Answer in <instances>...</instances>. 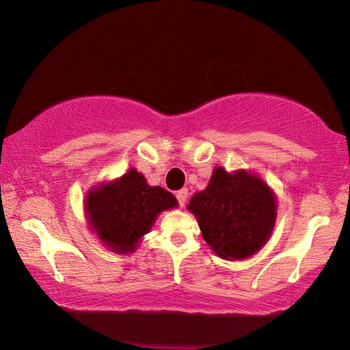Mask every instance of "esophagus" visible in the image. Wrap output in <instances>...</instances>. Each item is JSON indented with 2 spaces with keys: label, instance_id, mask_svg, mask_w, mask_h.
Wrapping results in <instances>:
<instances>
[{
  "label": "esophagus",
  "instance_id": "esophagus-1",
  "mask_svg": "<svg viewBox=\"0 0 350 350\" xmlns=\"http://www.w3.org/2000/svg\"><path fill=\"white\" fill-rule=\"evenodd\" d=\"M187 198H188V189L187 188H182V189H179V191H176V199H177V202H179L180 206L185 205Z\"/></svg>",
  "mask_w": 350,
  "mask_h": 350
}]
</instances>
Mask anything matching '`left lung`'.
Instances as JSON below:
<instances>
[{
	"mask_svg": "<svg viewBox=\"0 0 350 350\" xmlns=\"http://www.w3.org/2000/svg\"><path fill=\"white\" fill-rule=\"evenodd\" d=\"M188 208L198 217L206 244L225 259L256 253L269 239L276 217L273 193L259 177L245 171L228 174L219 167Z\"/></svg>",
	"mask_w": 350,
	"mask_h": 350,
	"instance_id": "1",
	"label": "left lung"
}]
</instances>
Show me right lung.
<instances>
[{
  "mask_svg": "<svg viewBox=\"0 0 350 350\" xmlns=\"http://www.w3.org/2000/svg\"><path fill=\"white\" fill-rule=\"evenodd\" d=\"M176 205L173 194L162 187H150L135 170L109 185L92 189L86 198L92 230L103 244L118 253L133 252L159 213Z\"/></svg>",
  "mask_w": 350,
  "mask_h": 350,
  "instance_id": "add662e5",
  "label": "right lung"
}]
</instances>
